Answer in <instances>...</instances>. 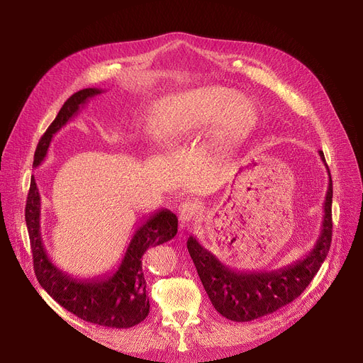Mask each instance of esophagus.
<instances>
[{
  "instance_id": "esophagus-1",
  "label": "esophagus",
  "mask_w": 363,
  "mask_h": 363,
  "mask_svg": "<svg viewBox=\"0 0 363 363\" xmlns=\"http://www.w3.org/2000/svg\"><path fill=\"white\" fill-rule=\"evenodd\" d=\"M178 213H179V220H181L182 223H188V222H191V220L197 216L199 207H197L196 203L186 200V201H182V203L179 204Z\"/></svg>"
}]
</instances>
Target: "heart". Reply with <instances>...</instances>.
Returning <instances> with one entry per match:
<instances>
[{
    "label": "heart",
    "mask_w": 363,
    "mask_h": 363,
    "mask_svg": "<svg viewBox=\"0 0 363 363\" xmlns=\"http://www.w3.org/2000/svg\"><path fill=\"white\" fill-rule=\"evenodd\" d=\"M213 126V137L223 144H238L257 123L256 106L230 86H203L163 99L152 106L145 119L150 138L174 148Z\"/></svg>",
    "instance_id": "1"
}]
</instances>
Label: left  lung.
I'll use <instances>...</instances> for the list:
<instances>
[{"mask_svg": "<svg viewBox=\"0 0 363 363\" xmlns=\"http://www.w3.org/2000/svg\"><path fill=\"white\" fill-rule=\"evenodd\" d=\"M319 156L327 166L322 151H319ZM327 170L330 181L323 201L320 234L313 249L291 264L269 272L234 271L206 250L196 237L188 238V253L196 264L208 298L222 316L235 322H249L274 313L296 300L311 284L327 259L333 238V179L328 166Z\"/></svg>", "mask_w": 363, "mask_h": 363, "instance_id": "1", "label": "left lung"}]
</instances>
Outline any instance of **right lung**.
<instances>
[{
    "instance_id": "add662e5",
    "label": "right lung",
    "mask_w": 363,
    "mask_h": 363,
    "mask_svg": "<svg viewBox=\"0 0 363 363\" xmlns=\"http://www.w3.org/2000/svg\"><path fill=\"white\" fill-rule=\"evenodd\" d=\"M101 92L104 91L99 88H85L67 99L38 143L33 167L45 160L55 133L78 114L89 99ZM25 219L36 279L60 306L86 322L110 328H130L147 318L150 300L145 290L143 256L151 245L163 244L177 235L178 218L175 213L167 208L151 212V216L145 218L137 228L118 271L86 279L67 275L50 260L41 237V196L33 175L30 178Z\"/></svg>"
}]
</instances>
